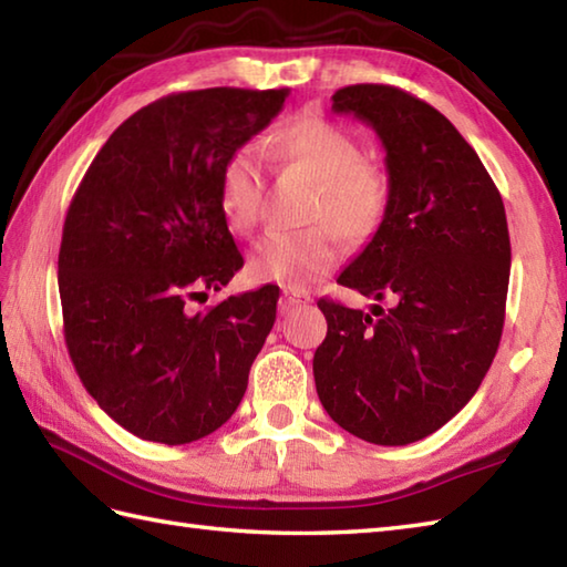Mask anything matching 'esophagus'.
<instances>
[{
    "label": "esophagus",
    "mask_w": 567,
    "mask_h": 567,
    "mask_svg": "<svg viewBox=\"0 0 567 567\" xmlns=\"http://www.w3.org/2000/svg\"><path fill=\"white\" fill-rule=\"evenodd\" d=\"M311 297L307 292H299V290H285L280 297V315H290L292 309L309 305Z\"/></svg>",
    "instance_id": "obj_1"
}]
</instances>
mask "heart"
I'll return each instance as SVG.
<instances>
[{"mask_svg": "<svg viewBox=\"0 0 567 567\" xmlns=\"http://www.w3.org/2000/svg\"><path fill=\"white\" fill-rule=\"evenodd\" d=\"M262 153L295 167L319 187L311 228L268 234L252 248L248 270L256 280L302 290L331 272L341 260L339 230L351 244H365L380 231L390 209V179L365 158L355 136L319 114H299L270 131ZM260 167L250 148L231 153L219 173V209L234 234H250L258 221Z\"/></svg>", "mask_w": 567, "mask_h": 567, "instance_id": "1", "label": "heart"}]
</instances>
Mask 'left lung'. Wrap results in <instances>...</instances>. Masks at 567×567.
Wrapping results in <instances>:
<instances>
[{"label": "left lung", "instance_id": "obj_1", "mask_svg": "<svg viewBox=\"0 0 567 567\" xmlns=\"http://www.w3.org/2000/svg\"><path fill=\"white\" fill-rule=\"evenodd\" d=\"M331 100L336 114L375 128L390 175L388 216L339 285L388 305L319 299L329 331L315 382L341 429L406 445L461 412L497 353L507 214L473 146L431 104L390 84H351Z\"/></svg>", "mask_w": 567, "mask_h": 567}]
</instances>
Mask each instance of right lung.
Returning <instances> with one entry per match:
<instances>
[{"instance_id": "obj_1", "label": "right lung", "mask_w": 567, "mask_h": 567, "mask_svg": "<svg viewBox=\"0 0 567 567\" xmlns=\"http://www.w3.org/2000/svg\"><path fill=\"white\" fill-rule=\"evenodd\" d=\"M285 97L212 87L143 106L70 202L58 256L68 353L94 402L143 441H199L244 400L280 290L231 295L207 311L189 302L244 268L219 173Z\"/></svg>"}]
</instances>
